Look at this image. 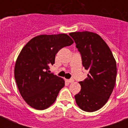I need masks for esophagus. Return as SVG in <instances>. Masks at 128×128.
<instances>
[{
	"mask_svg": "<svg viewBox=\"0 0 128 128\" xmlns=\"http://www.w3.org/2000/svg\"><path fill=\"white\" fill-rule=\"evenodd\" d=\"M66 82H68V83H72L74 82V80L73 79H70V80H66Z\"/></svg>",
	"mask_w": 128,
	"mask_h": 128,
	"instance_id": "esophagus-1",
	"label": "esophagus"
}]
</instances>
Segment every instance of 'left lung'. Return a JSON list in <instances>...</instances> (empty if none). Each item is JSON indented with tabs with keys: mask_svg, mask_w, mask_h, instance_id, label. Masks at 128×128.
<instances>
[{
	"mask_svg": "<svg viewBox=\"0 0 128 128\" xmlns=\"http://www.w3.org/2000/svg\"><path fill=\"white\" fill-rule=\"evenodd\" d=\"M82 56V65L89 70L88 77L79 82L80 92L75 95L78 107L92 112L108 102L116 81V62L109 46L96 33L84 31L69 34Z\"/></svg>",
	"mask_w": 128,
	"mask_h": 128,
	"instance_id": "8db88e82",
	"label": "left lung"
}]
</instances>
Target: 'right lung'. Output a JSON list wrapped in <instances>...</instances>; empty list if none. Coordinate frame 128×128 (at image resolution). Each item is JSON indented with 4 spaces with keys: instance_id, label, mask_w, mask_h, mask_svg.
<instances>
[{
    "instance_id": "obj_1",
    "label": "right lung",
    "mask_w": 128,
    "mask_h": 128,
    "mask_svg": "<svg viewBox=\"0 0 128 128\" xmlns=\"http://www.w3.org/2000/svg\"><path fill=\"white\" fill-rule=\"evenodd\" d=\"M74 41L66 34L34 37L20 52L14 66V78L21 96L30 107L42 110L56 101L65 85L64 79L49 72L56 54Z\"/></svg>"
}]
</instances>
